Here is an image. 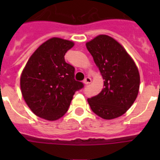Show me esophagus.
Masks as SVG:
<instances>
[{"label": "esophagus", "mask_w": 160, "mask_h": 160, "mask_svg": "<svg viewBox=\"0 0 160 160\" xmlns=\"http://www.w3.org/2000/svg\"><path fill=\"white\" fill-rule=\"evenodd\" d=\"M91 82V79L90 77H86L85 80H83V83L85 84V85H88V84H90Z\"/></svg>", "instance_id": "1"}]
</instances>
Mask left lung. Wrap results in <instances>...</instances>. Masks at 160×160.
Wrapping results in <instances>:
<instances>
[{"instance_id":"1","label":"left lung","mask_w":160,"mask_h":160,"mask_svg":"<svg viewBox=\"0 0 160 160\" xmlns=\"http://www.w3.org/2000/svg\"><path fill=\"white\" fill-rule=\"evenodd\" d=\"M86 47L105 80L101 92L87 100L90 108L105 119L121 116L139 93L140 80L135 63L110 36H98L87 42Z\"/></svg>"}]
</instances>
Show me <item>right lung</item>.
I'll return each mask as SVG.
<instances>
[{"label": "right lung", "instance_id": "obj_1", "mask_svg": "<svg viewBox=\"0 0 160 160\" xmlns=\"http://www.w3.org/2000/svg\"><path fill=\"white\" fill-rule=\"evenodd\" d=\"M74 43L51 38L29 59L21 76L25 101L37 116L56 120L67 112L73 95L84 87L75 80V68L65 62V55Z\"/></svg>", "mask_w": 160, "mask_h": 160}]
</instances>
